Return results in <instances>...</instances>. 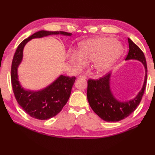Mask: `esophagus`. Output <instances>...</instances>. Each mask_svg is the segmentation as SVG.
<instances>
[{
  "label": "esophagus",
  "instance_id": "obj_1",
  "mask_svg": "<svg viewBox=\"0 0 155 155\" xmlns=\"http://www.w3.org/2000/svg\"><path fill=\"white\" fill-rule=\"evenodd\" d=\"M79 78H85V79H86V78H87V76H85V75H80L79 76Z\"/></svg>",
  "mask_w": 155,
  "mask_h": 155
}]
</instances>
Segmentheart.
I'll return each mask as SVG.
<instances>
[{
	"label": "heart",
	"mask_w": 155,
	"mask_h": 155,
	"mask_svg": "<svg viewBox=\"0 0 155 155\" xmlns=\"http://www.w3.org/2000/svg\"><path fill=\"white\" fill-rule=\"evenodd\" d=\"M120 42L110 37H98L84 41L78 45V52L69 57V61L77 69L92 61V67L98 74L107 72L123 53Z\"/></svg>",
	"instance_id": "heart-1"
}]
</instances>
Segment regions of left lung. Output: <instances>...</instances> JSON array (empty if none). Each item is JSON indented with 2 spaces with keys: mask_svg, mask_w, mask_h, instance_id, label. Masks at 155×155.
<instances>
[{
  "mask_svg": "<svg viewBox=\"0 0 155 155\" xmlns=\"http://www.w3.org/2000/svg\"><path fill=\"white\" fill-rule=\"evenodd\" d=\"M129 51L126 60L135 59L140 61L145 68V78L142 89L131 101L120 102L113 96L110 88V73L105 74L99 79H89L87 86V99L93 111L107 122H117L124 119L133 113L140 103L146 88L147 66L143 52L134 42L128 38Z\"/></svg>",
  "mask_w": 155,
  "mask_h": 155,
  "instance_id": "left-lung-1",
  "label": "left lung"
}]
</instances>
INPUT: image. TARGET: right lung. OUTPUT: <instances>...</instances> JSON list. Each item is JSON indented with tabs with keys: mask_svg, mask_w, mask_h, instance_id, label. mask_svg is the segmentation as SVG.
<instances>
[{
	"mask_svg": "<svg viewBox=\"0 0 155 155\" xmlns=\"http://www.w3.org/2000/svg\"><path fill=\"white\" fill-rule=\"evenodd\" d=\"M58 34L66 36L72 35L64 31H38L20 43L12 59L11 78L16 100L28 115L39 120L49 119L60 113L70 97L76 78L61 75L52 84L41 91H26L22 88L18 81L17 69L22 59L23 48L29 41Z\"/></svg>",
	"mask_w": 155,
	"mask_h": 155,
	"instance_id": "add662e5",
	"label": "right lung"
}]
</instances>
